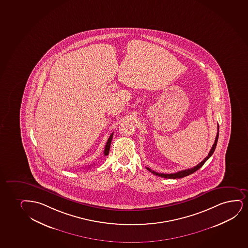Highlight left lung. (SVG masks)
Returning a JSON list of instances; mask_svg holds the SVG:
<instances>
[{"label": "left lung", "instance_id": "8db88e82", "mask_svg": "<svg viewBox=\"0 0 248 248\" xmlns=\"http://www.w3.org/2000/svg\"><path fill=\"white\" fill-rule=\"evenodd\" d=\"M218 137H219V125H217V137H216V140H215L214 144H213L212 147H211V150H210V152L208 154V155L205 157V159L202 160V162L198 164V165H196V166H195V167H193V168L187 169V170H181V171H178L176 172V173H172V174L157 173V172L152 170L149 168V167H146V169L149 170V171L151 172V173H153L154 174L158 175V176H160V177L165 178V179H180V178L186 177L187 175L193 174L194 172H196V170H198L202 167V165H204V164L207 161L209 158L213 155L215 150H216V147H217Z\"/></svg>", "mask_w": 248, "mask_h": 248}]
</instances>
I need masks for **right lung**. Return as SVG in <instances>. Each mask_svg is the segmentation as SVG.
Segmentation results:
<instances>
[{"instance_id":"right-lung-1","label":"right lung","mask_w":248,"mask_h":248,"mask_svg":"<svg viewBox=\"0 0 248 248\" xmlns=\"http://www.w3.org/2000/svg\"><path fill=\"white\" fill-rule=\"evenodd\" d=\"M113 134H111L110 136L108 138V140L107 143H106V145H105V149H104V155H108V153H109V149H110V144L111 141H112V139H113Z\"/></svg>"}]
</instances>
